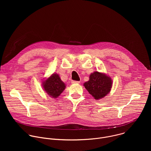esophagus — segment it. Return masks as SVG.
Returning a JSON list of instances; mask_svg holds the SVG:
<instances>
[{"mask_svg": "<svg viewBox=\"0 0 151 151\" xmlns=\"http://www.w3.org/2000/svg\"><path fill=\"white\" fill-rule=\"evenodd\" d=\"M71 82L72 83H80L79 81H72Z\"/></svg>", "mask_w": 151, "mask_h": 151, "instance_id": "1", "label": "esophagus"}]
</instances>
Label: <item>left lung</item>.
Returning <instances> with one entry per match:
<instances>
[{"label": "left lung", "instance_id": "1", "mask_svg": "<svg viewBox=\"0 0 151 151\" xmlns=\"http://www.w3.org/2000/svg\"><path fill=\"white\" fill-rule=\"evenodd\" d=\"M112 84V81L110 77L104 73L94 72L90 75L89 81L85 82L83 85L95 99L99 100L110 92Z\"/></svg>", "mask_w": 151, "mask_h": 151}]
</instances>
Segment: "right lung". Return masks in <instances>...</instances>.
I'll use <instances>...</instances> for the list:
<instances>
[{"mask_svg": "<svg viewBox=\"0 0 151 151\" xmlns=\"http://www.w3.org/2000/svg\"><path fill=\"white\" fill-rule=\"evenodd\" d=\"M43 87L45 91L51 97L57 98L66 88L64 83L58 75L52 74L50 78L43 82Z\"/></svg>", "mask_w": 151, "mask_h": 151, "instance_id": "1", "label": "right lung"}]
</instances>
